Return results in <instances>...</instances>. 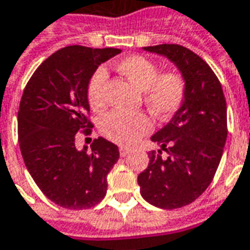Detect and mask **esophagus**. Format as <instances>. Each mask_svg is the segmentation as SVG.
<instances>
[{"mask_svg": "<svg viewBox=\"0 0 250 250\" xmlns=\"http://www.w3.org/2000/svg\"><path fill=\"white\" fill-rule=\"evenodd\" d=\"M128 154H129L128 148H125V147H121V148H120V155H121V157H126Z\"/></svg>", "mask_w": 250, "mask_h": 250, "instance_id": "34e87169", "label": "esophagus"}]
</instances>
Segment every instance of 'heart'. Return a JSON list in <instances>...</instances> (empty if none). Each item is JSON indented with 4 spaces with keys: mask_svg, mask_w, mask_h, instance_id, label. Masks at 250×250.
Segmentation results:
<instances>
[{
    "mask_svg": "<svg viewBox=\"0 0 250 250\" xmlns=\"http://www.w3.org/2000/svg\"><path fill=\"white\" fill-rule=\"evenodd\" d=\"M115 68L139 90H143L146 105L158 120L165 121L175 115L186 99V80L177 70L160 73V67L151 59L133 55L122 59ZM107 73L98 68L90 77L86 96L92 110L102 111L107 105L105 99ZM103 136L120 146H132L152 130L151 118L146 113H128L114 110L100 122Z\"/></svg>",
    "mask_w": 250,
    "mask_h": 250,
    "instance_id": "obj_1",
    "label": "heart"
}]
</instances>
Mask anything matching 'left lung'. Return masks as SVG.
<instances>
[{
    "instance_id": "obj_1",
    "label": "left lung",
    "mask_w": 250,
    "mask_h": 250,
    "mask_svg": "<svg viewBox=\"0 0 250 250\" xmlns=\"http://www.w3.org/2000/svg\"><path fill=\"white\" fill-rule=\"evenodd\" d=\"M143 49L175 63L187 86L182 107L151 136L168 158L151 151L148 167L137 176L148 204L177 209L195 201L213 180L227 139V105L220 81L197 53L176 43Z\"/></svg>"
}]
</instances>
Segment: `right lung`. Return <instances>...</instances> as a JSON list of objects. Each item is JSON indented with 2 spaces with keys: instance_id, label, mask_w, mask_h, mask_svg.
<instances>
[{
  "instance_id": "right-lung-1",
  "label": "right lung",
  "mask_w": 250,
  "mask_h": 250,
  "mask_svg": "<svg viewBox=\"0 0 250 250\" xmlns=\"http://www.w3.org/2000/svg\"><path fill=\"white\" fill-rule=\"evenodd\" d=\"M121 49L66 46L43 60L27 82L18 113L19 146L40 190L66 209H88L104 198L118 147L98 137L77 150V132L89 135L90 77Z\"/></svg>"
}]
</instances>
